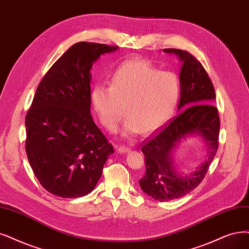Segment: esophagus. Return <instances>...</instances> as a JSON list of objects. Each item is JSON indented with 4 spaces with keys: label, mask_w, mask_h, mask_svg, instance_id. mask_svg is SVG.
<instances>
[{
    "label": "esophagus",
    "mask_w": 249,
    "mask_h": 249,
    "mask_svg": "<svg viewBox=\"0 0 249 249\" xmlns=\"http://www.w3.org/2000/svg\"><path fill=\"white\" fill-rule=\"evenodd\" d=\"M130 151V149L128 148V146H119V148H117V152L120 153V154H125V153H128Z\"/></svg>",
    "instance_id": "1"
}]
</instances>
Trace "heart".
Wrapping results in <instances>:
<instances>
[{
	"label": "heart",
	"mask_w": 249,
	"mask_h": 249,
	"mask_svg": "<svg viewBox=\"0 0 249 249\" xmlns=\"http://www.w3.org/2000/svg\"><path fill=\"white\" fill-rule=\"evenodd\" d=\"M96 85L90 98L100 124L114 131L124 113V137L148 134L167 121L180 94V82L172 71H159L153 62L133 58L122 62L108 81Z\"/></svg>",
	"instance_id": "1"
}]
</instances>
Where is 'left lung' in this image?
<instances>
[{
    "instance_id": "1",
    "label": "left lung",
    "mask_w": 249,
    "mask_h": 249,
    "mask_svg": "<svg viewBox=\"0 0 249 249\" xmlns=\"http://www.w3.org/2000/svg\"><path fill=\"white\" fill-rule=\"evenodd\" d=\"M179 57L180 99L178 113L142 142L145 173L142 190L155 200L170 201L186 196L199 186L218 148L219 116L213 106L215 91L207 71L193 55L180 49H164ZM198 134L208 144V158L194 172L182 176L173 165L172 152L187 136Z\"/></svg>"
}]
</instances>
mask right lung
I'll return each instance as SVG.
<instances>
[{"instance_id": "obj_1", "label": "right lung", "mask_w": 249, "mask_h": 249, "mask_svg": "<svg viewBox=\"0 0 249 249\" xmlns=\"http://www.w3.org/2000/svg\"><path fill=\"white\" fill-rule=\"evenodd\" d=\"M117 46L79 42L40 82L25 116V151L42 187L61 198L93 190L113 145L90 114V70Z\"/></svg>"}]
</instances>
